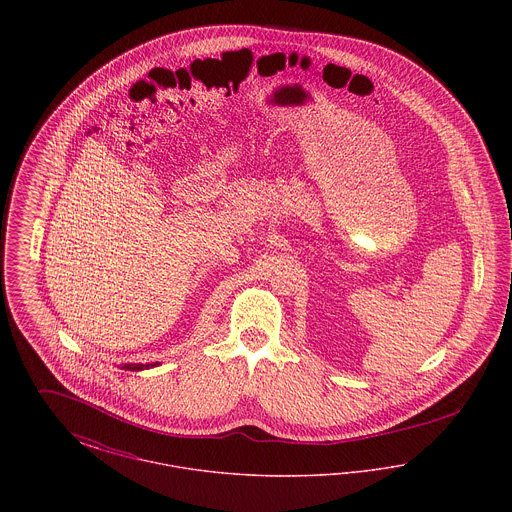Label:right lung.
<instances>
[{
    "label": "right lung",
    "instance_id": "add662e5",
    "mask_svg": "<svg viewBox=\"0 0 512 512\" xmlns=\"http://www.w3.org/2000/svg\"><path fill=\"white\" fill-rule=\"evenodd\" d=\"M153 366H159V363H124L121 365L122 370H147V368H153Z\"/></svg>",
    "mask_w": 512,
    "mask_h": 512
}]
</instances>
